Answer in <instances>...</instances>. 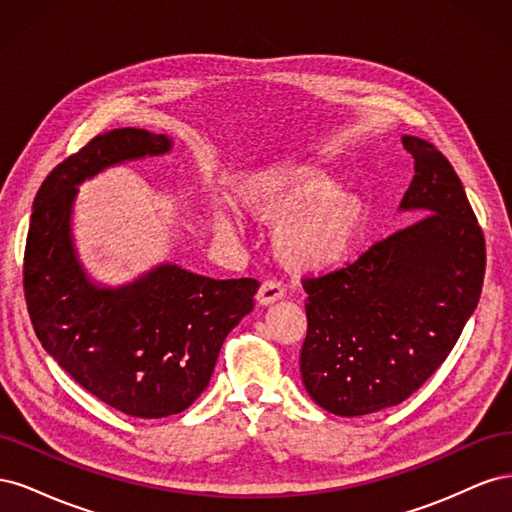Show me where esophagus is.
Listing matches in <instances>:
<instances>
[{
    "instance_id": "34e87169",
    "label": "esophagus",
    "mask_w": 512,
    "mask_h": 512,
    "mask_svg": "<svg viewBox=\"0 0 512 512\" xmlns=\"http://www.w3.org/2000/svg\"><path fill=\"white\" fill-rule=\"evenodd\" d=\"M284 294H286V290H284V286L280 282H277V280H267V282H262V286H260V290L256 294V301L260 305H271L275 301L284 299Z\"/></svg>"
}]
</instances>
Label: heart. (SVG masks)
Returning <instances> with one entry per match:
<instances>
[{
	"label": "heart",
	"mask_w": 512,
	"mask_h": 512,
	"mask_svg": "<svg viewBox=\"0 0 512 512\" xmlns=\"http://www.w3.org/2000/svg\"><path fill=\"white\" fill-rule=\"evenodd\" d=\"M243 198L258 220H287L275 232V252L297 271H318L342 262L367 222L363 200L356 194H339V183L314 168L260 179ZM239 222L235 207L215 213V224L224 232L237 230Z\"/></svg>",
	"instance_id": "obj_1"
}]
</instances>
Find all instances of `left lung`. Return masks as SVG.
<instances>
[{
	"label": "left lung",
	"mask_w": 512,
	"mask_h": 512,
	"mask_svg": "<svg viewBox=\"0 0 512 512\" xmlns=\"http://www.w3.org/2000/svg\"><path fill=\"white\" fill-rule=\"evenodd\" d=\"M414 179L399 211L423 218L344 269L307 277L301 378L320 408L363 416L408 399L436 371L474 314L485 239L442 153L401 136Z\"/></svg>",
	"instance_id": "obj_1"
}]
</instances>
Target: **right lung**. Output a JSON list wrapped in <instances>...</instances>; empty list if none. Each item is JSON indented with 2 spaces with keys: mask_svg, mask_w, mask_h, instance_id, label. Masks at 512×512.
Returning a JSON list of instances; mask_svg holds the SVG:
<instances>
[{
  "mask_svg": "<svg viewBox=\"0 0 512 512\" xmlns=\"http://www.w3.org/2000/svg\"><path fill=\"white\" fill-rule=\"evenodd\" d=\"M170 149L166 134L138 128L96 136L40 185L25 245V301L42 348L85 391L138 418H164L194 404L260 286L252 277L213 280L173 262L121 286L87 275L72 237L79 185L115 164Z\"/></svg>",
  "mask_w": 512,
  "mask_h": 512,
  "instance_id": "1",
  "label": "right lung"
}]
</instances>
